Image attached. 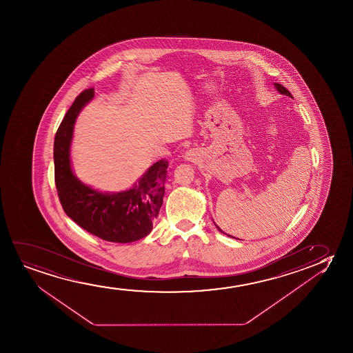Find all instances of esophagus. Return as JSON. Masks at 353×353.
Returning <instances> with one entry per match:
<instances>
[{"label":"esophagus","instance_id":"obj_1","mask_svg":"<svg viewBox=\"0 0 353 353\" xmlns=\"http://www.w3.org/2000/svg\"><path fill=\"white\" fill-rule=\"evenodd\" d=\"M187 159H192V155L189 154V153H187Z\"/></svg>","mask_w":353,"mask_h":353}]
</instances>
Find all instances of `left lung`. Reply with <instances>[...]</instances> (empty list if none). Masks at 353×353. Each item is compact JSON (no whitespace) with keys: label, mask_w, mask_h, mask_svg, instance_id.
<instances>
[{"label":"left lung","mask_w":353,"mask_h":353,"mask_svg":"<svg viewBox=\"0 0 353 353\" xmlns=\"http://www.w3.org/2000/svg\"><path fill=\"white\" fill-rule=\"evenodd\" d=\"M275 87L276 89H277V90H279V92H281V94H283V95H287V97H292V94H290V90H287V89H285V88L283 87V85H281V84H279V83H275ZM217 228L218 229H219V227ZM219 232H222V230L219 229ZM228 236H230V235H228Z\"/></svg>","instance_id":"left-lung-1"}]
</instances>
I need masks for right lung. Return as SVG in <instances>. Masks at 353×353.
<instances>
[{
	"instance_id": "obj_1",
	"label": "right lung",
	"mask_w": 353,
	"mask_h": 353,
	"mask_svg": "<svg viewBox=\"0 0 353 353\" xmlns=\"http://www.w3.org/2000/svg\"><path fill=\"white\" fill-rule=\"evenodd\" d=\"M94 95V88L83 90L57 131L54 164L59 200L68 217L92 235L110 242L137 241L152 232L159 214L169 163L165 159L157 161L134 188L121 193H100L77 179L70 165L73 124L82 107Z\"/></svg>"
}]
</instances>
